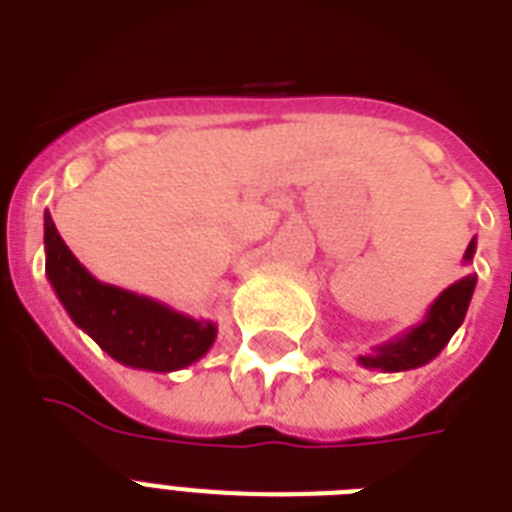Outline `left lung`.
<instances>
[{
  "mask_svg": "<svg viewBox=\"0 0 512 512\" xmlns=\"http://www.w3.org/2000/svg\"><path fill=\"white\" fill-rule=\"evenodd\" d=\"M473 255H476V239L465 249V263H473ZM473 289H476V273L454 281L452 287L436 297V303L430 305L420 324L406 329L404 335L374 345L372 353L358 356V364L366 369H380V372H406V369H417L433 361L465 321Z\"/></svg>",
  "mask_w": 512,
  "mask_h": 512,
  "instance_id": "obj_1",
  "label": "left lung"
}]
</instances>
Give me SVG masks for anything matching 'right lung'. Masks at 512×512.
Instances as JSON below:
<instances>
[{
	"label": "right lung",
	"mask_w": 512,
	"mask_h": 512,
	"mask_svg": "<svg viewBox=\"0 0 512 512\" xmlns=\"http://www.w3.org/2000/svg\"><path fill=\"white\" fill-rule=\"evenodd\" d=\"M44 252L47 279L71 321L119 364L167 374L212 348L217 324L209 319H191L154 297L95 279L60 239L50 212H44Z\"/></svg>",
	"instance_id": "right-lung-1"
}]
</instances>
